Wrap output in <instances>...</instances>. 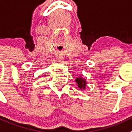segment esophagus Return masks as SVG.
Wrapping results in <instances>:
<instances>
[{
  "mask_svg": "<svg viewBox=\"0 0 132 132\" xmlns=\"http://www.w3.org/2000/svg\"><path fill=\"white\" fill-rule=\"evenodd\" d=\"M56 61H57V62H59V63H63V58L61 57V56H57V57H56Z\"/></svg>",
  "mask_w": 132,
  "mask_h": 132,
  "instance_id": "34e87169",
  "label": "esophagus"
}]
</instances>
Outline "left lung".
<instances>
[{"label":"left lung","mask_w":132,"mask_h":132,"mask_svg":"<svg viewBox=\"0 0 132 132\" xmlns=\"http://www.w3.org/2000/svg\"><path fill=\"white\" fill-rule=\"evenodd\" d=\"M76 82L78 84V87L81 90H84L86 86V81L84 78H81V77H79L76 79Z\"/></svg>","instance_id":"1"}]
</instances>
